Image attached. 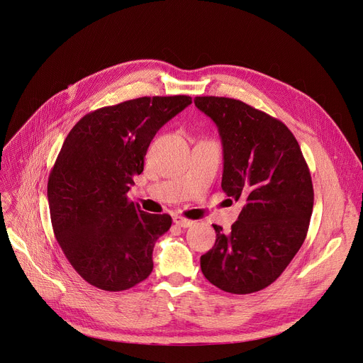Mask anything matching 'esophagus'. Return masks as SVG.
I'll use <instances>...</instances> for the list:
<instances>
[{
  "label": "esophagus",
  "instance_id": "obj_1",
  "mask_svg": "<svg viewBox=\"0 0 363 363\" xmlns=\"http://www.w3.org/2000/svg\"><path fill=\"white\" fill-rule=\"evenodd\" d=\"M174 222H175L178 226H181V228H188V226H191V225L194 223V220L186 219V218H184V216H175V218H174Z\"/></svg>",
  "mask_w": 363,
  "mask_h": 363
}]
</instances>
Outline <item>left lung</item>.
<instances>
[{"mask_svg":"<svg viewBox=\"0 0 363 363\" xmlns=\"http://www.w3.org/2000/svg\"><path fill=\"white\" fill-rule=\"evenodd\" d=\"M223 145L222 189L244 207L230 233L213 225L216 241L200 259L203 275L218 289L250 294L271 285L306 238L313 185L291 130L240 100L196 97Z\"/></svg>","mask_w":363,"mask_h":363,"instance_id":"8db88e82","label":"left lung"}]
</instances>
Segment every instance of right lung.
I'll list each match as a JSON object with an SVG mask.
<instances>
[{
	"label": "right lung",
	"mask_w": 363,
	"mask_h": 363,
	"mask_svg": "<svg viewBox=\"0 0 363 363\" xmlns=\"http://www.w3.org/2000/svg\"><path fill=\"white\" fill-rule=\"evenodd\" d=\"M188 95L141 97L94 110L76 123L50 172L54 235L73 269L104 291H123L152 271V249L172 225L129 201L157 130L191 104Z\"/></svg>",
	"instance_id": "add662e5"
}]
</instances>
